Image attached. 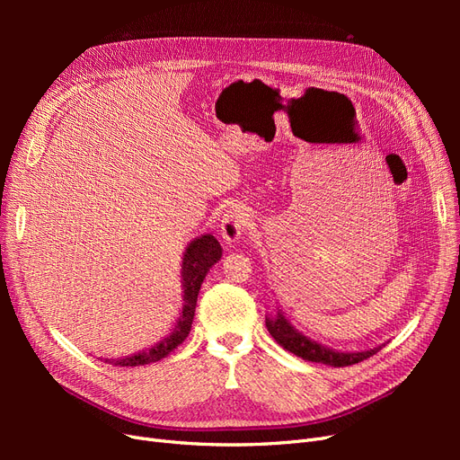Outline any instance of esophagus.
<instances>
[{
	"label": "esophagus",
	"mask_w": 460,
	"mask_h": 460,
	"mask_svg": "<svg viewBox=\"0 0 460 460\" xmlns=\"http://www.w3.org/2000/svg\"><path fill=\"white\" fill-rule=\"evenodd\" d=\"M247 226H249V215L245 213V208L232 205L220 220V234L228 243H234L242 238V234L245 232Z\"/></svg>",
	"instance_id": "obj_1"
}]
</instances>
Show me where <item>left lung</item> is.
<instances>
[{"instance_id": "obj_1", "label": "left lung", "mask_w": 460, "mask_h": 460, "mask_svg": "<svg viewBox=\"0 0 460 460\" xmlns=\"http://www.w3.org/2000/svg\"><path fill=\"white\" fill-rule=\"evenodd\" d=\"M264 324H267L270 336L280 343L284 349L305 360H311V363H323L330 367H349V365L360 363V360L365 358H370L372 355L380 351V347H374V349L360 351V353H340V351L328 349V347L318 345L316 341L305 338L301 332H297L288 323V318L282 313H278L274 318H267L264 320Z\"/></svg>"}]
</instances>
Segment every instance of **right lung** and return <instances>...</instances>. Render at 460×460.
I'll use <instances>...</instances> for the list:
<instances>
[{
    "label": "right lung",
    "instance_id": "right-lung-1",
    "mask_svg": "<svg viewBox=\"0 0 460 460\" xmlns=\"http://www.w3.org/2000/svg\"><path fill=\"white\" fill-rule=\"evenodd\" d=\"M222 257V247L213 234L199 235V238L193 240L182 262V286H184V309L169 336L163 338L157 345L149 347L146 351H140L124 358H105V363L115 365V367H142L149 363H157V360L164 358L169 353H172L180 343H184L188 333L191 330L193 314H196V305H198V294L199 288L205 280L208 269Z\"/></svg>",
    "mask_w": 460,
    "mask_h": 460
}]
</instances>
